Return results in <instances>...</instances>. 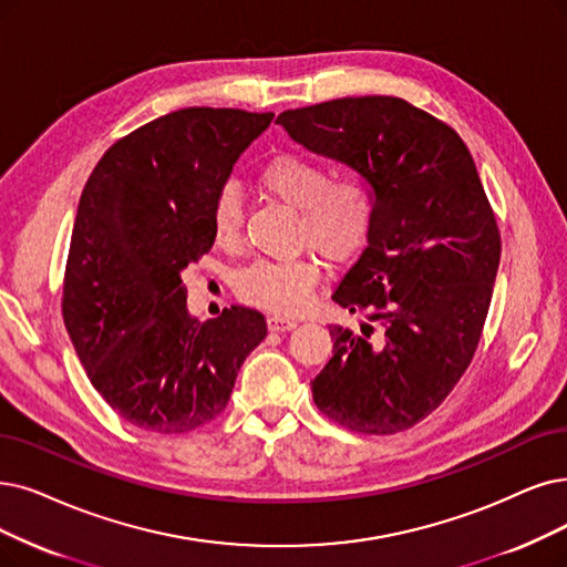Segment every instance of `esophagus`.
<instances>
[{
  "label": "esophagus",
  "instance_id": "esophagus-1",
  "mask_svg": "<svg viewBox=\"0 0 567 567\" xmlns=\"http://www.w3.org/2000/svg\"><path fill=\"white\" fill-rule=\"evenodd\" d=\"M298 326L296 319H286V316H267V328L271 332H286V330H292Z\"/></svg>",
  "mask_w": 567,
  "mask_h": 567
}]
</instances>
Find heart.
Listing matches in <instances>:
<instances>
[{"label":"heart","instance_id":"heart-1","mask_svg":"<svg viewBox=\"0 0 567 567\" xmlns=\"http://www.w3.org/2000/svg\"><path fill=\"white\" fill-rule=\"evenodd\" d=\"M258 184L271 197L298 209L300 237L330 260H344L365 241L372 220V193L355 172L330 178V169L300 153H279L260 169ZM244 209L235 188H223L212 209V233L218 246L235 248L241 239ZM319 262L311 256L258 260L237 279L241 300L277 313H300L311 305L319 281Z\"/></svg>","mask_w":567,"mask_h":567}]
</instances>
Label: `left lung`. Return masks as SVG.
<instances>
[{"label":"left lung","instance_id":"obj_1","mask_svg":"<svg viewBox=\"0 0 567 567\" xmlns=\"http://www.w3.org/2000/svg\"><path fill=\"white\" fill-rule=\"evenodd\" d=\"M288 137L360 174L372 193L368 246L332 302L368 311L332 326L313 402L358 433L391 435L440 406L480 344L501 235L458 134L400 97H344L284 111Z\"/></svg>","mask_w":567,"mask_h":567}]
</instances>
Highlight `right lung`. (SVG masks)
Listing matches in <instances>:
<instances>
[{
    "instance_id": "right-lung-1",
    "label": "right lung",
    "mask_w": 567,
    "mask_h": 567,
    "mask_svg": "<svg viewBox=\"0 0 567 567\" xmlns=\"http://www.w3.org/2000/svg\"><path fill=\"white\" fill-rule=\"evenodd\" d=\"M271 118L178 109L113 144L87 178L62 313L90 383L132 425L169 435L216 419L267 334L239 305L199 321L181 275L214 246V199Z\"/></svg>"
}]
</instances>
